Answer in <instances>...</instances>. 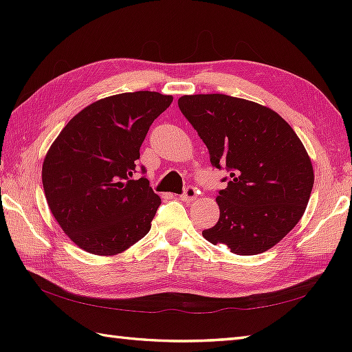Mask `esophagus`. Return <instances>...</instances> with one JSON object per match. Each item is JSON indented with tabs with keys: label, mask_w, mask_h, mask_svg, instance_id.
<instances>
[{
	"label": "esophagus",
	"mask_w": 352,
	"mask_h": 352,
	"mask_svg": "<svg viewBox=\"0 0 352 352\" xmlns=\"http://www.w3.org/2000/svg\"><path fill=\"white\" fill-rule=\"evenodd\" d=\"M198 195V190L193 188V186H188V188L184 189V192L182 193V201H193Z\"/></svg>",
	"instance_id": "esophagus-1"
}]
</instances>
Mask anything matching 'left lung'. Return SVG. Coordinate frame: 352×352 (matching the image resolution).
I'll list each match as a JSON object with an SVG mask.
<instances>
[{"instance_id":"left-lung-1","label":"left lung","mask_w":352,"mask_h":352,"mask_svg":"<svg viewBox=\"0 0 352 352\" xmlns=\"http://www.w3.org/2000/svg\"><path fill=\"white\" fill-rule=\"evenodd\" d=\"M178 107L213 166L230 170L216 197L219 221L203 231L206 241L237 256L272 248L302 218L315 183L300 138L276 111L234 96L184 95Z\"/></svg>"}]
</instances>
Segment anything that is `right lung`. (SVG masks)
I'll return each mask as SVG.
<instances>
[{
    "instance_id": "right-lung-1",
    "label": "right lung",
    "mask_w": 352,
    "mask_h": 352,
    "mask_svg": "<svg viewBox=\"0 0 352 352\" xmlns=\"http://www.w3.org/2000/svg\"><path fill=\"white\" fill-rule=\"evenodd\" d=\"M170 95L139 91L107 96L74 116L42 166L50 210L71 241L96 256H116L151 228L162 199L136 160ZM145 172V168H142Z\"/></svg>"
}]
</instances>
